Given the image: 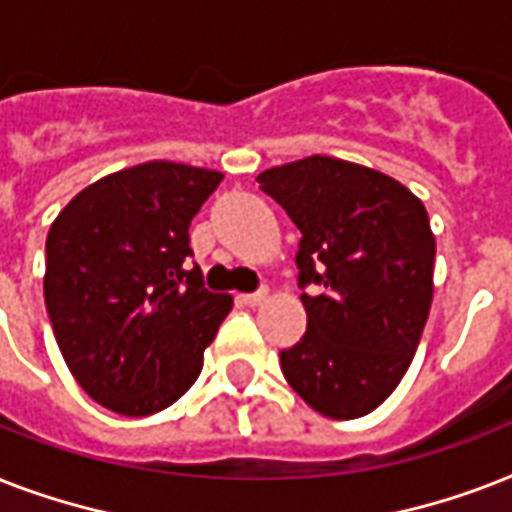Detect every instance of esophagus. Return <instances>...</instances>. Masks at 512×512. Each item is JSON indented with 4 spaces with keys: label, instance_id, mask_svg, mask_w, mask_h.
Returning a JSON list of instances; mask_svg holds the SVG:
<instances>
[{
    "label": "esophagus",
    "instance_id": "esophagus-1",
    "mask_svg": "<svg viewBox=\"0 0 512 512\" xmlns=\"http://www.w3.org/2000/svg\"><path fill=\"white\" fill-rule=\"evenodd\" d=\"M265 297H268V292L265 289H260V292H252V295H239V303L249 305V308H255V305H263Z\"/></svg>",
    "mask_w": 512,
    "mask_h": 512
}]
</instances>
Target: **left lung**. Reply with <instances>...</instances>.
Wrapping results in <instances>:
<instances>
[{"mask_svg": "<svg viewBox=\"0 0 512 512\" xmlns=\"http://www.w3.org/2000/svg\"><path fill=\"white\" fill-rule=\"evenodd\" d=\"M300 231L297 287L308 329L281 350L297 396L356 420L406 374L433 300L436 239L409 188L361 164L308 156L257 175Z\"/></svg>", "mask_w": 512, "mask_h": 512, "instance_id": "1", "label": "left lung"}]
</instances>
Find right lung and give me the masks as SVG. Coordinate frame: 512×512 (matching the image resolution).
I'll use <instances>...</instances> for the list:
<instances>
[{
	"instance_id": "obj_1",
	"label": "right lung",
	"mask_w": 512,
	"mask_h": 512,
	"mask_svg": "<svg viewBox=\"0 0 512 512\" xmlns=\"http://www.w3.org/2000/svg\"><path fill=\"white\" fill-rule=\"evenodd\" d=\"M220 180L188 164H138L76 193L47 233L52 332L84 393L111 412L175 404L231 311L188 263L191 220Z\"/></svg>"
}]
</instances>
